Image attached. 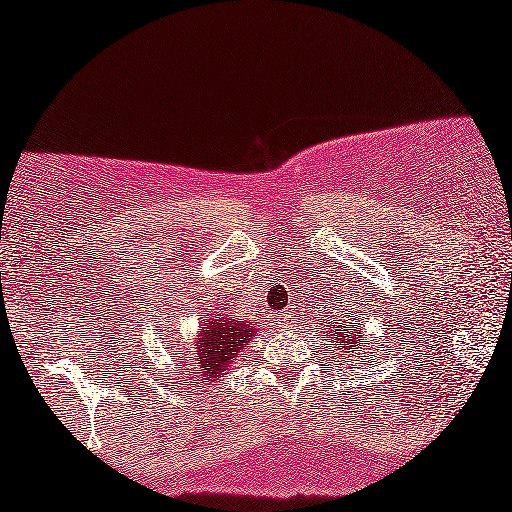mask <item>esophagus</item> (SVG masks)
Segmentation results:
<instances>
[{
    "label": "esophagus",
    "mask_w": 512,
    "mask_h": 512,
    "mask_svg": "<svg viewBox=\"0 0 512 512\" xmlns=\"http://www.w3.org/2000/svg\"><path fill=\"white\" fill-rule=\"evenodd\" d=\"M291 319H293V314H291V312H286V314H282V319H279V321H284V324H289Z\"/></svg>",
    "instance_id": "esophagus-1"
}]
</instances>
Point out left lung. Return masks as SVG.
Here are the masks:
<instances>
[{"instance_id":"obj_1","label":"left lung","mask_w":512,"mask_h":512,"mask_svg":"<svg viewBox=\"0 0 512 512\" xmlns=\"http://www.w3.org/2000/svg\"><path fill=\"white\" fill-rule=\"evenodd\" d=\"M361 328H363V324H361ZM321 331H326L328 335H331V342H340V345H345L340 349H345L347 356H359V354L366 352L368 345H370V340L363 338L359 328L352 324V319H349L347 312L340 314L338 319L328 317V328H321ZM380 338H382V335H380ZM373 349H375V345H373ZM331 352H333V349H331Z\"/></svg>"}]
</instances>
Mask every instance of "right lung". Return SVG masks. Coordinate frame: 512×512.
I'll list each match as a JSON object with an SVG mask.
<instances>
[{
  "label": "right lung",
  "instance_id": "right-lung-1",
  "mask_svg": "<svg viewBox=\"0 0 512 512\" xmlns=\"http://www.w3.org/2000/svg\"><path fill=\"white\" fill-rule=\"evenodd\" d=\"M256 333L254 324L249 321H235L226 314H216V317L202 319V326L195 338V354L179 356L184 363L181 370L198 368L202 377H219L230 368V363L237 361V356L244 345Z\"/></svg>",
  "mask_w": 512,
  "mask_h": 512
}]
</instances>
